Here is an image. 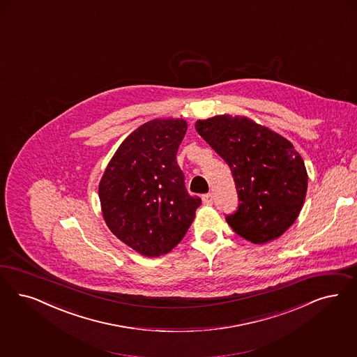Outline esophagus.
<instances>
[{"instance_id":"1","label":"esophagus","mask_w":357,"mask_h":357,"mask_svg":"<svg viewBox=\"0 0 357 357\" xmlns=\"http://www.w3.org/2000/svg\"><path fill=\"white\" fill-rule=\"evenodd\" d=\"M202 200H203V204L209 206V204H212V202H213V197H212V194H204V195L202 197Z\"/></svg>"}]
</instances>
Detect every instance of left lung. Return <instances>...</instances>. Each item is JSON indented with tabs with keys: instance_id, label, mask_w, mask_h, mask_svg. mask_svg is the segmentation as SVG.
I'll list each match as a JSON object with an SVG mask.
<instances>
[{
	"instance_id": "obj_1",
	"label": "left lung",
	"mask_w": 357,
	"mask_h": 357,
	"mask_svg": "<svg viewBox=\"0 0 357 357\" xmlns=\"http://www.w3.org/2000/svg\"><path fill=\"white\" fill-rule=\"evenodd\" d=\"M195 129L234 175L240 204L225 218L231 228L253 244L282 236L307 192L306 166L293 144L245 116L197 120Z\"/></svg>"
}]
</instances>
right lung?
Segmentation results:
<instances>
[{
	"label": "right lung",
	"mask_w": 357,
	"mask_h": 357,
	"mask_svg": "<svg viewBox=\"0 0 357 357\" xmlns=\"http://www.w3.org/2000/svg\"><path fill=\"white\" fill-rule=\"evenodd\" d=\"M183 119H155L123 139L98 185L112 234L142 256L160 257L178 245L202 204L188 195L176 151Z\"/></svg>",
	"instance_id": "obj_1"
}]
</instances>
